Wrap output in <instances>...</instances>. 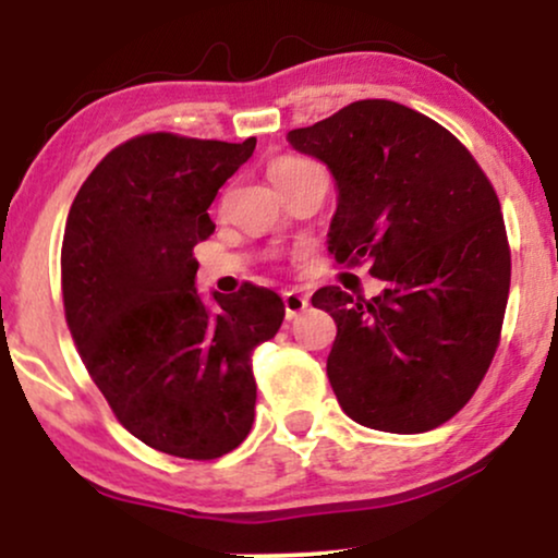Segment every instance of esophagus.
Listing matches in <instances>:
<instances>
[{"instance_id":"obj_1","label":"esophagus","mask_w":558,"mask_h":558,"mask_svg":"<svg viewBox=\"0 0 558 558\" xmlns=\"http://www.w3.org/2000/svg\"><path fill=\"white\" fill-rule=\"evenodd\" d=\"M283 306H286V317L293 319L310 306V296L301 291H283Z\"/></svg>"}]
</instances>
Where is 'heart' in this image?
Instances as JSON below:
<instances>
[{
	"label": "heart",
	"mask_w": 558,
	"mask_h": 558,
	"mask_svg": "<svg viewBox=\"0 0 558 558\" xmlns=\"http://www.w3.org/2000/svg\"><path fill=\"white\" fill-rule=\"evenodd\" d=\"M310 165H315V162H310V159H304V157H280L270 165V178L280 189V185H286L293 175H296V172L306 170Z\"/></svg>",
	"instance_id": "b5f03b06"
}]
</instances>
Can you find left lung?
I'll list each match as a JSON object with an SVG mask.
<instances>
[{
    "label": "left lung",
    "instance_id": "left-lung-1",
    "mask_svg": "<svg viewBox=\"0 0 558 558\" xmlns=\"http://www.w3.org/2000/svg\"><path fill=\"white\" fill-rule=\"evenodd\" d=\"M338 183L328 252L383 280L380 296L325 286L336 319L328 377L351 420L425 433L472 399L501 341L511 252L496 191L444 125L362 99L288 133Z\"/></svg>",
    "mask_w": 558,
    "mask_h": 558
}]
</instances>
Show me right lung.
<instances>
[{"instance_id":"add662e5","label":"right lung","mask_w":558,"mask_h":558,"mask_svg":"<svg viewBox=\"0 0 558 558\" xmlns=\"http://www.w3.org/2000/svg\"><path fill=\"white\" fill-rule=\"evenodd\" d=\"M254 146L141 133L96 165L65 222L70 336L120 425L170 457L209 462L241 446L257 403L252 354L286 315L270 288L215 293V310L194 288L209 204Z\"/></svg>"}]
</instances>
